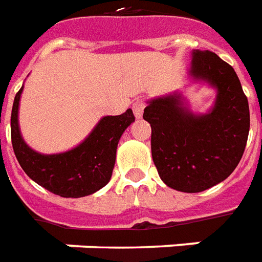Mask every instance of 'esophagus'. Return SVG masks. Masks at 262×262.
Listing matches in <instances>:
<instances>
[{"label":"esophagus","instance_id":"esophagus-1","mask_svg":"<svg viewBox=\"0 0 262 262\" xmlns=\"http://www.w3.org/2000/svg\"><path fill=\"white\" fill-rule=\"evenodd\" d=\"M144 108H145V103L142 100H137L133 103V111H134V116L137 118H141L144 114Z\"/></svg>","mask_w":262,"mask_h":262}]
</instances>
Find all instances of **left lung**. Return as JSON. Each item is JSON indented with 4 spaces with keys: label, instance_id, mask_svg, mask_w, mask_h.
Here are the masks:
<instances>
[{
    "label": "left lung",
    "instance_id": "8db88e82",
    "mask_svg": "<svg viewBox=\"0 0 262 262\" xmlns=\"http://www.w3.org/2000/svg\"><path fill=\"white\" fill-rule=\"evenodd\" d=\"M187 75L216 90L202 114L189 108L182 92L148 100L144 120L151 124V151L166 186L198 193L231 175L246 149L250 131L248 100L229 63L210 51L192 52Z\"/></svg>",
    "mask_w": 262,
    "mask_h": 262
}]
</instances>
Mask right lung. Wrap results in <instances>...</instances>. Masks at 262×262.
<instances>
[{
    "label": "right lung",
    "mask_w": 262,
    "mask_h": 262,
    "mask_svg": "<svg viewBox=\"0 0 262 262\" xmlns=\"http://www.w3.org/2000/svg\"><path fill=\"white\" fill-rule=\"evenodd\" d=\"M21 90L11 113V140L21 168L33 182L62 198H83L96 193L111 179L118 141L135 117L128 108L121 116H105L80 144L59 154H40L24 141L18 113Z\"/></svg>",
    "instance_id": "obj_1"
}]
</instances>
